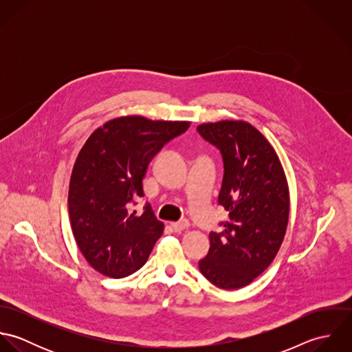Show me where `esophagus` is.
Wrapping results in <instances>:
<instances>
[{"mask_svg": "<svg viewBox=\"0 0 352 352\" xmlns=\"http://www.w3.org/2000/svg\"><path fill=\"white\" fill-rule=\"evenodd\" d=\"M170 226H172V229H173L176 233H180V232H183L184 229H187V228L190 226V223H188V221L183 219V221H179V222H172Z\"/></svg>", "mask_w": 352, "mask_h": 352, "instance_id": "34e87169", "label": "esophagus"}]
</instances>
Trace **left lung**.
I'll use <instances>...</instances> for the list:
<instances>
[{"label":"left lung","mask_w":352,"mask_h":352,"mask_svg":"<svg viewBox=\"0 0 352 352\" xmlns=\"http://www.w3.org/2000/svg\"><path fill=\"white\" fill-rule=\"evenodd\" d=\"M204 141L222 157L218 203L229 212L222 232H211L210 250L199 260L203 276L219 289L250 285L274 260L289 221V188L270 142L247 122L198 126Z\"/></svg>","instance_id":"obj_1"}]
</instances>
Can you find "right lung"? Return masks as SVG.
Masks as SVG:
<instances>
[{
	"mask_svg": "<svg viewBox=\"0 0 352 352\" xmlns=\"http://www.w3.org/2000/svg\"><path fill=\"white\" fill-rule=\"evenodd\" d=\"M188 122L126 116L107 122L85 142L69 186V217L76 243L102 275L120 279L138 271L164 232L151 203L141 212L142 179L151 160Z\"/></svg>",
	"mask_w": 352,
	"mask_h": 352,
	"instance_id": "obj_1",
	"label": "right lung"
}]
</instances>
